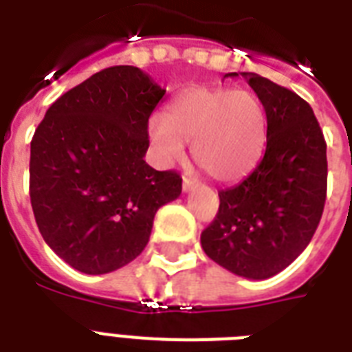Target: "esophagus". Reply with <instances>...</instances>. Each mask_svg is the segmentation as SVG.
I'll use <instances>...</instances> for the list:
<instances>
[{"mask_svg": "<svg viewBox=\"0 0 352 352\" xmlns=\"http://www.w3.org/2000/svg\"><path fill=\"white\" fill-rule=\"evenodd\" d=\"M193 188H195V181L190 179V177H184V179H182V192H190Z\"/></svg>", "mask_w": 352, "mask_h": 352, "instance_id": "esophagus-1", "label": "esophagus"}]
</instances>
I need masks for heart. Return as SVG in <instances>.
I'll use <instances>...</instances> for the list:
<instances>
[{
    "label": "heart",
    "mask_w": 352,
    "mask_h": 352,
    "mask_svg": "<svg viewBox=\"0 0 352 352\" xmlns=\"http://www.w3.org/2000/svg\"><path fill=\"white\" fill-rule=\"evenodd\" d=\"M149 138L166 162L184 157L192 144L195 164L217 182L239 181L259 162L267 142V113L254 93L192 87L149 120Z\"/></svg>",
    "instance_id": "b5f03b06"
}]
</instances>
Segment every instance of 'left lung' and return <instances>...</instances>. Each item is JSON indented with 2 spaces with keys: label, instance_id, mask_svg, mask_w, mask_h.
<instances>
[{
  "label": "left lung",
  "instance_id": "obj_1",
  "mask_svg": "<svg viewBox=\"0 0 352 352\" xmlns=\"http://www.w3.org/2000/svg\"><path fill=\"white\" fill-rule=\"evenodd\" d=\"M241 76L267 113V149L245 181L221 190L219 212L201 234V245L235 276L267 279L305 250L320 225L327 144L312 107L294 91L256 73Z\"/></svg>",
  "mask_w": 352,
  "mask_h": 352
}]
</instances>
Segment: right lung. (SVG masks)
<instances>
[{
  "instance_id": "right-lung-1",
  "label": "right lung",
  "mask_w": 352,
  "mask_h": 352,
  "mask_svg": "<svg viewBox=\"0 0 352 352\" xmlns=\"http://www.w3.org/2000/svg\"><path fill=\"white\" fill-rule=\"evenodd\" d=\"M166 89L115 65L67 91L30 142V204L40 234L84 274H107L146 248L157 210L181 195L177 171L146 164L148 120Z\"/></svg>"
}]
</instances>
